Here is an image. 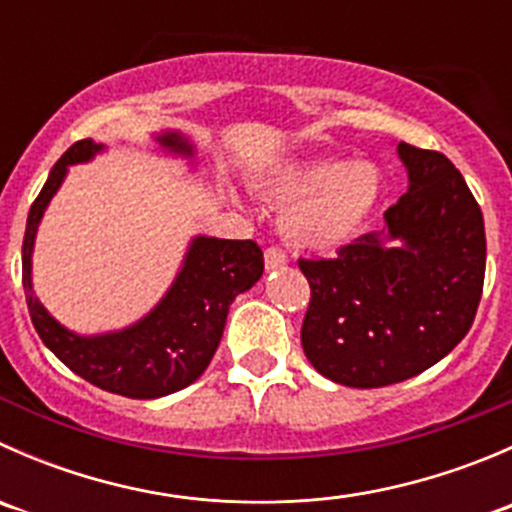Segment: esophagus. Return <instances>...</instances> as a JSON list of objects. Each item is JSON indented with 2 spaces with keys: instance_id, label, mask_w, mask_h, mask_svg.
I'll list each match as a JSON object with an SVG mask.
<instances>
[{
  "instance_id": "obj_1",
  "label": "esophagus",
  "mask_w": 512,
  "mask_h": 512,
  "mask_svg": "<svg viewBox=\"0 0 512 512\" xmlns=\"http://www.w3.org/2000/svg\"><path fill=\"white\" fill-rule=\"evenodd\" d=\"M265 267L267 270H282V267H287V255L280 250V247H267Z\"/></svg>"
}]
</instances>
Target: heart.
I'll return each mask as SVG.
<instances>
[{"label": "heart", "instance_id": "obj_1", "mask_svg": "<svg viewBox=\"0 0 512 512\" xmlns=\"http://www.w3.org/2000/svg\"><path fill=\"white\" fill-rule=\"evenodd\" d=\"M282 210V235L307 252H337L364 230L381 198V170L374 163L344 158H302L272 165L260 175Z\"/></svg>", "mask_w": 512, "mask_h": 512}]
</instances>
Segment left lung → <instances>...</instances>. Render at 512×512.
<instances>
[{
	"label": "left lung",
	"mask_w": 512,
	"mask_h": 512,
	"mask_svg": "<svg viewBox=\"0 0 512 512\" xmlns=\"http://www.w3.org/2000/svg\"><path fill=\"white\" fill-rule=\"evenodd\" d=\"M396 153L409 190L384 213V230L334 260H299L312 287L304 354L354 389L399 384L453 352L483 292V213L463 175L443 153L409 143Z\"/></svg>",
	"instance_id": "1"
}]
</instances>
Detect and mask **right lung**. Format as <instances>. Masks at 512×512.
<instances>
[{"label": "right lung", "mask_w": 512, "mask_h": 512, "mask_svg": "<svg viewBox=\"0 0 512 512\" xmlns=\"http://www.w3.org/2000/svg\"><path fill=\"white\" fill-rule=\"evenodd\" d=\"M153 143L168 156H180L188 163L195 160V146L183 133H156ZM103 151V143L86 138L74 143L51 168L27 218L22 285L36 334L74 374L111 394L128 399H158L185 389L208 369L223 339L232 299L260 280L265 260L252 240H218L198 235L190 240L173 285L146 317L103 334H76L66 329L34 294L32 255L36 230L51 198L66 180L69 165L89 163Z\"/></svg>", "instance_id": "add662e5"}]
</instances>
